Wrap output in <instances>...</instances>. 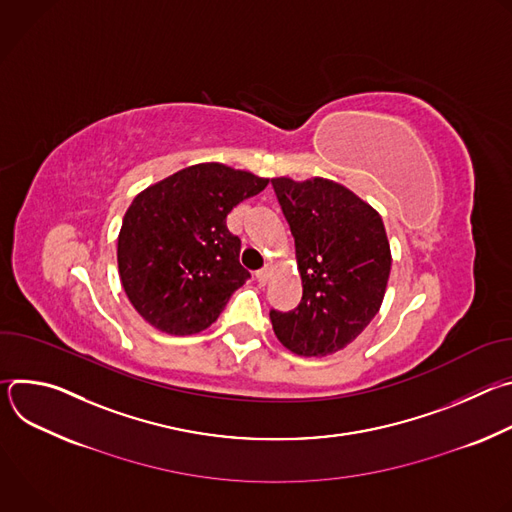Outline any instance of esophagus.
I'll return each instance as SVG.
<instances>
[{
  "label": "esophagus",
  "mask_w": 512,
  "mask_h": 512,
  "mask_svg": "<svg viewBox=\"0 0 512 512\" xmlns=\"http://www.w3.org/2000/svg\"><path fill=\"white\" fill-rule=\"evenodd\" d=\"M269 277H271V265H265L261 271H257V281L261 285H265L269 281Z\"/></svg>",
  "instance_id": "1"
}]
</instances>
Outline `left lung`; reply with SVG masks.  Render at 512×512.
<instances>
[{
  "mask_svg": "<svg viewBox=\"0 0 512 512\" xmlns=\"http://www.w3.org/2000/svg\"><path fill=\"white\" fill-rule=\"evenodd\" d=\"M273 190L296 241L302 302L271 310L277 340L300 356L346 348L377 316L391 273L381 214L346 186L310 178H273Z\"/></svg>",
  "mask_w": 512,
  "mask_h": 512,
  "instance_id": "left-lung-1",
  "label": "left lung"
}]
</instances>
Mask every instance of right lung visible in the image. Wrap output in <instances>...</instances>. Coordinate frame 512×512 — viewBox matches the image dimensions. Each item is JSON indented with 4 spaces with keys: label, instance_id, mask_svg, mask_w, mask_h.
Masks as SVG:
<instances>
[{
    "label": "right lung",
    "instance_id": "right-lung-1",
    "mask_svg": "<svg viewBox=\"0 0 512 512\" xmlns=\"http://www.w3.org/2000/svg\"><path fill=\"white\" fill-rule=\"evenodd\" d=\"M269 184L245 170L208 162L188 166L129 204L117 239V265L137 314L172 336L206 330L249 271L227 214Z\"/></svg>",
    "mask_w": 512,
    "mask_h": 512
}]
</instances>
